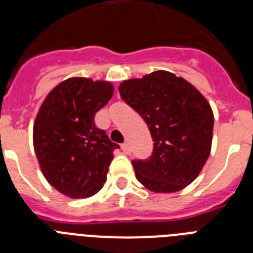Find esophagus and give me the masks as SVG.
<instances>
[{
    "mask_svg": "<svg viewBox=\"0 0 253 253\" xmlns=\"http://www.w3.org/2000/svg\"><path fill=\"white\" fill-rule=\"evenodd\" d=\"M122 149H123V152H124V153H126V154L130 153V147H129V143H126V142L123 143Z\"/></svg>",
    "mask_w": 253,
    "mask_h": 253,
    "instance_id": "obj_1",
    "label": "esophagus"
}]
</instances>
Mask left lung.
I'll list each match as a JSON object with an SVG mask.
<instances>
[{
  "label": "left lung",
  "instance_id": "8db88e82",
  "mask_svg": "<svg viewBox=\"0 0 253 253\" xmlns=\"http://www.w3.org/2000/svg\"><path fill=\"white\" fill-rule=\"evenodd\" d=\"M119 92L148 125L153 152L134 160L135 177L153 193H176L199 176L213 140L210 104L193 84L167 71L123 81Z\"/></svg>",
  "mask_w": 253,
  "mask_h": 253
}]
</instances>
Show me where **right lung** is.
<instances>
[{"mask_svg":"<svg viewBox=\"0 0 253 253\" xmlns=\"http://www.w3.org/2000/svg\"><path fill=\"white\" fill-rule=\"evenodd\" d=\"M113 93L110 82L72 77L57 84L38 111L33 142L40 169L68 198H90L106 182L113 152L119 146L93 119Z\"/></svg>","mask_w":253,"mask_h":253,"instance_id":"obj_1","label":"right lung"}]
</instances>
